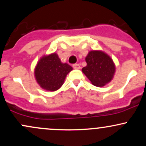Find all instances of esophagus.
<instances>
[{"label": "esophagus", "mask_w": 146, "mask_h": 146, "mask_svg": "<svg viewBox=\"0 0 146 146\" xmlns=\"http://www.w3.org/2000/svg\"><path fill=\"white\" fill-rule=\"evenodd\" d=\"M73 67L75 69H80V66L79 64H73Z\"/></svg>", "instance_id": "1"}]
</instances>
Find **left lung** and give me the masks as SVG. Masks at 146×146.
<instances>
[{
	"label": "left lung",
	"instance_id": "8db88e82",
	"mask_svg": "<svg viewBox=\"0 0 146 146\" xmlns=\"http://www.w3.org/2000/svg\"><path fill=\"white\" fill-rule=\"evenodd\" d=\"M85 60L87 65L82 71L93 85L103 86L111 81L115 66L110 56L102 51H92Z\"/></svg>",
	"mask_w": 146,
	"mask_h": 146
}]
</instances>
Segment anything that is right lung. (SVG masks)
Wrapping results in <instances>:
<instances>
[{
    "instance_id": "1",
    "label": "right lung",
    "mask_w": 146,
    "mask_h": 146,
    "mask_svg": "<svg viewBox=\"0 0 146 146\" xmlns=\"http://www.w3.org/2000/svg\"><path fill=\"white\" fill-rule=\"evenodd\" d=\"M72 69L68 64L61 62L56 53H53L39 60L35 68V76L42 88L55 91L62 86L65 78Z\"/></svg>"
}]
</instances>
